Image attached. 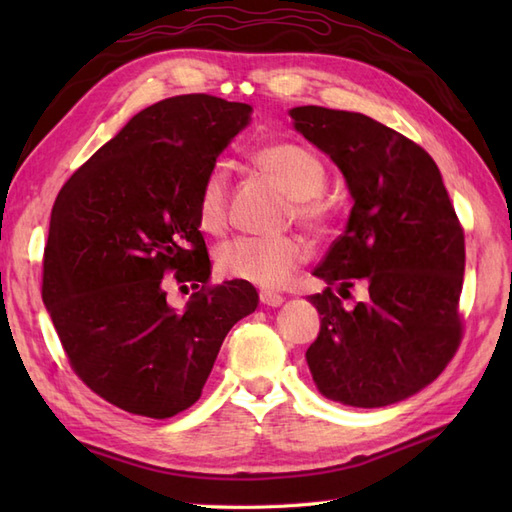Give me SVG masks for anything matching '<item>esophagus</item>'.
Here are the masks:
<instances>
[{"label":"esophagus","mask_w":512,"mask_h":512,"mask_svg":"<svg viewBox=\"0 0 512 512\" xmlns=\"http://www.w3.org/2000/svg\"><path fill=\"white\" fill-rule=\"evenodd\" d=\"M259 301L264 303V306H270V308H277L284 303V297L277 295V292H268V290H262L259 292Z\"/></svg>","instance_id":"34e87169"}]
</instances>
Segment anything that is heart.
<instances>
[{
	"label": "heart",
	"instance_id": "obj_1",
	"mask_svg": "<svg viewBox=\"0 0 512 512\" xmlns=\"http://www.w3.org/2000/svg\"><path fill=\"white\" fill-rule=\"evenodd\" d=\"M253 162L275 178L295 200L297 220L310 226L328 222L330 206L323 200L328 169L317 154L297 143H268L253 151ZM231 182L224 162L206 169L198 189V220L206 233L220 235L228 226ZM310 244L301 235L237 237L220 246L215 257L224 277L262 288H281L310 259Z\"/></svg>",
	"mask_w": 512,
	"mask_h": 512
}]
</instances>
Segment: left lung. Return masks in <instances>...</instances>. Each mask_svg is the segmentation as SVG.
<instances>
[{
    "instance_id": "1",
    "label": "left lung",
    "mask_w": 512,
    "mask_h": 512,
    "mask_svg": "<svg viewBox=\"0 0 512 512\" xmlns=\"http://www.w3.org/2000/svg\"><path fill=\"white\" fill-rule=\"evenodd\" d=\"M290 116L336 162L354 198L345 233L314 270L328 288L308 297L321 314L308 367L325 398L394 405L436 380L462 343L464 228L438 165L407 136L319 105ZM356 283L368 297L350 311L335 288L349 296Z\"/></svg>"
}]
</instances>
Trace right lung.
Segmentation results:
<instances>
[{
  "instance_id": "obj_1",
  "label": "right lung",
  "mask_w": 512,
  "mask_h": 512,
  "mask_svg": "<svg viewBox=\"0 0 512 512\" xmlns=\"http://www.w3.org/2000/svg\"><path fill=\"white\" fill-rule=\"evenodd\" d=\"M250 105L182 94L138 112L72 173L52 206L41 297L68 363L96 396L165 420L202 396L233 325L257 308L242 279L211 284L198 220L206 169ZM167 274L196 292L166 303Z\"/></svg>"
}]
</instances>
